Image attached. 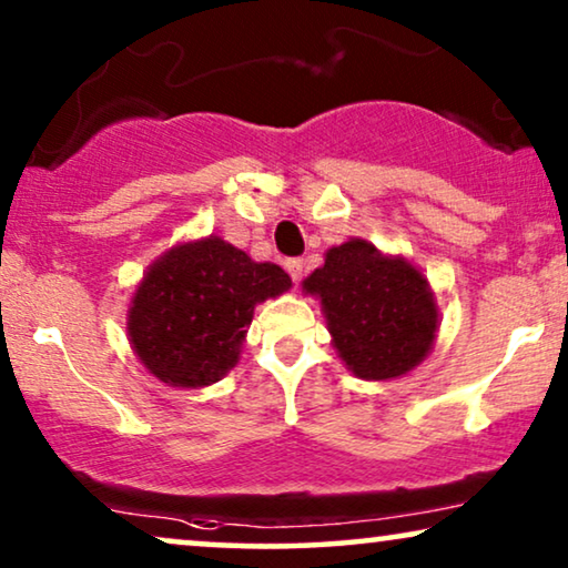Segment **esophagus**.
Returning <instances> with one entry per match:
<instances>
[{
	"label": "esophagus",
	"mask_w": 568,
	"mask_h": 568,
	"mask_svg": "<svg viewBox=\"0 0 568 568\" xmlns=\"http://www.w3.org/2000/svg\"><path fill=\"white\" fill-rule=\"evenodd\" d=\"M284 268L290 271V276H292L294 284H300L302 276H305V261H302V258H286L284 261Z\"/></svg>",
	"instance_id": "obj_1"
}]
</instances>
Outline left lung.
<instances>
[{"label": "left lung", "mask_w": 568, "mask_h": 568, "mask_svg": "<svg viewBox=\"0 0 568 568\" xmlns=\"http://www.w3.org/2000/svg\"><path fill=\"white\" fill-rule=\"evenodd\" d=\"M302 286L321 297L333 346L356 377H400L429 354L437 307L426 278L408 261L348 240L331 247Z\"/></svg>", "instance_id": "8db88e82"}]
</instances>
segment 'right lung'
Wrapping results in <instances>:
<instances>
[{
	"mask_svg": "<svg viewBox=\"0 0 568 568\" xmlns=\"http://www.w3.org/2000/svg\"><path fill=\"white\" fill-rule=\"evenodd\" d=\"M290 286L284 268L255 263L220 237L173 247L131 302V346L162 383L212 385L235 367L255 302Z\"/></svg>",
	"mask_w": 568,
	"mask_h": 568,
	"instance_id": "obj_1",
	"label": "right lung"
}]
</instances>
